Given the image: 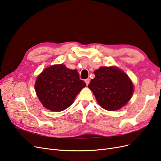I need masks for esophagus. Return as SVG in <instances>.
Segmentation results:
<instances>
[{"instance_id":"1","label":"esophagus","mask_w":161,"mask_h":161,"mask_svg":"<svg viewBox=\"0 0 161 161\" xmlns=\"http://www.w3.org/2000/svg\"><path fill=\"white\" fill-rule=\"evenodd\" d=\"M85 83H86V85H88L89 84V82H90V79H85Z\"/></svg>"}]
</instances>
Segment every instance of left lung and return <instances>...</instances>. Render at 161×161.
Instances as JSON below:
<instances>
[{
  "mask_svg": "<svg viewBox=\"0 0 161 161\" xmlns=\"http://www.w3.org/2000/svg\"><path fill=\"white\" fill-rule=\"evenodd\" d=\"M94 74L95 79H91L88 87L102 108L118 110L130 100L134 86L124 71L115 66H101Z\"/></svg>",
  "mask_w": 161,
  "mask_h": 161,
  "instance_id": "obj_1",
  "label": "left lung"
}]
</instances>
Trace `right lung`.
Wrapping results in <instances>:
<instances>
[{
  "mask_svg": "<svg viewBox=\"0 0 161 161\" xmlns=\"http://www.w3.org/2000/svg\"><path fill=\"white\" fill-rule=\"evenodd\" d=\"M85 86L76 70L61 64L43 70L37 78L35 90L45 108L58 112L69 108Z\"/></svg>",
  "mask_w": 161,
  "mask_h": 161,
  "instance_id": "add662e5",
  "label": "right lung"
}]
</instances>
